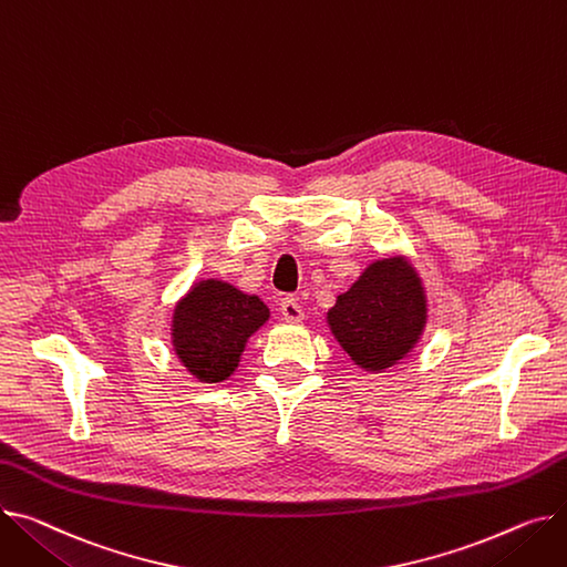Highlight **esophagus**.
<instances>
[{"mask_svg":"<svg viewBox=\"0 0 567 567\" xmlns=\"http://www.w3.org/2000/svg\"><path fill=\"white\" fill-rule=\"evenodd\" d=\"M280 315L285 317V321H293V323L306 319L303 310H300V306H298V300L291 298V296H287V298L280 300Z\"/></svg>","mask_w":567,"mask_h":567,"instance_id":"obj_1","label":"esophagus"}]
</instances>
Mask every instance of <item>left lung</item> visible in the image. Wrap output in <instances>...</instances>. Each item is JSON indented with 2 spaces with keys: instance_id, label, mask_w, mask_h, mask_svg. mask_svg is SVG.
I'll return each instance as SVG.
<instances>
[{
  "instance_id": "1",
  "label": "left lung",
  "mask_w": 567,
  "mask_h": 567,
  "mask_svg": "<svg viewBox=\"0 0 567 567\" xmlns=\"http://www.w3.org/2000/svg\"><path fill=\"white\" fill-rule=\"evenodd\" d=\"M422 278L405 257L375 259L337 296L328 326L349 358L364 371L379 373L403 360L426 326Z\"/></svg>"
}]
</instances>
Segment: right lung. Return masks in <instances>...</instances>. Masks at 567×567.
Masks as SVG:
<instances>
[{
    "label": "right lung",
    "mask_w": 567,
    "mask_h": 567,
    "mask_svg": "<svg viewBox=\"0 0 567 567\" xmlns=\"http://www.w3.org/2000/svg\"><path fill=\"white\" fill-rule=\"evenodd\" d=\"M271 312L257 296L216 278L196 282L173 310V349L200 383L228 381L239 367L250 334Z\"/></svg>",
    "instance_id": "1"
}]
</instances>
